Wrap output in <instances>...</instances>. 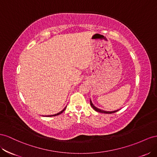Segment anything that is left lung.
I'll list each match as a JSON object with an SVG mask.
<instances>
[{"instance_id":"1","label":"left lung","mask_w":157,"mask_h":157,"mask_svg":"<svg viewBox=\"0 0 157 157\" xmlns=\"http://www.w3.org/2000/svg\"><path fill=\"white\" fill-rule=\"evenodd\" d=\"M90 104H91V106H92V108L95 110V111L97 112H98V113H105V114H112V113H116V112L118 111L119 110H114V111H105V110H102L101 109H99L97 108V107L95 106H94V105L92 103V101H91L90 99Z\"/></svg>"}]
</instances>
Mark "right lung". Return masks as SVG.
Masks as SVG:
<instances>
[{"instance_id": "1", "label": "right lung", "mask_w": 157, "mask_h": 157, "mask_svg": "<svg viewBox=\"0 0 157 157\" xmlns=\"http://www.w3.org/2000/svg\"><path fill=\"white\" fill-rule=\"evenodd\" d=\"M66 106L65 107V108L62 110V111H60V113H57V114H53V115H49V116H57V115H59V114H62V113H63V112L65 110V109H66Z\"/></svg>"}]
</instances>
